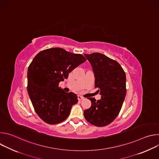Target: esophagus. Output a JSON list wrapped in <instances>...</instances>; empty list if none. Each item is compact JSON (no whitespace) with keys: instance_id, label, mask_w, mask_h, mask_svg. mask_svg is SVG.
<instances>
[{"instance_id":"obj_1","label":"esophagus","mask_w":159,"mask_h":159,"mask_svg":"<svg viewBox=\"0 0 159 159\" xmlns=\"http://www.w3.org/2000/svg\"><path fill=\"white\" fill-rule=\"evenodd\" d=\"M84 99V97H82V96H80V95L78 96V99H79V101H82V100H83Z\"/></svg>"}]
</instances>
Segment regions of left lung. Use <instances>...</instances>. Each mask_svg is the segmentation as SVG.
<instances>
[{
    "instance_id": "left-lung-1",
    "label": "left lung",
    "mask_w": 159,
    "mask_h": 159,
    "mask_svg": "<svg viewBox=\"0 0 159 159\" xmlns=\"http://www.w3.org/2000/svg\"><path fill=\"white\" fill-rule=\"evenodd\" d=\"M93 66L95 88L100 92L101 99L96 101L88 98L91 106L84 111L85 120L94 126L102 127L115 120L125 100L126 74L118 61L99 53L84 54Z\"/></svg>"
}]
</instances>
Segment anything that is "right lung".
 Here are the masks:
<instances>
[{
    "label": "right lung",
    "instance_id": "right-lung-1",
    "mask_svg": "<svg viewBox=\"0 0 159 159\" xmlns=\"http://www.w3.org/2000/svg\"><path fill=\"white\" fill-rule=\"evenodd\" d=\"M86 61L81 54L52 48L38 53L28 69V92L38 116L45 123L55 125L69 116L77 96L58 87L79 65Z\"/></svg>",
    "mask_w": 159,
    "mask_h": 159
}]
</instances>
